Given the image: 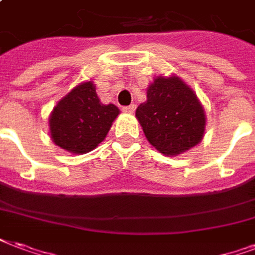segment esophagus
I'll return each instance as SVG.
<instances>
[{
  "instance_id": "obj_1",
  "label": "esophagus",
  "mask_w": 255,
  "mask_h": 255,
  "mask_svg": "<svg viewBox=\"0 0 255 255\" xmlns=\"http://www.w3.org/2000/svg\"><path fill=\"white\" fill-rule=\"evenodd\" d=\"M122 110H124V112H125V113H129V114H131V113H134L135 106H134V105H130V106H125V107H124Z\"/></svg>"
}]
</instances>
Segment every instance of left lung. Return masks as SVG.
Listing matches in <instances>:
<instances>
[{
  "instance_id": "8db88e82",
  "label": "left lung",
  "mask_w": 255,
  "mask_h": 255,
  "mask_svg": "<svg viewBox=\"0 0 255 255\" xmlns=\"http://www.w3.org/2000/svg\"><path fill=\"white\" fill-rule=\"evenodd\" d=\"M135 117L149 143L165 156L195 148L204 137L207 122L198 95L177 75L156 76Z\"/></svg>"
}]
</instances>
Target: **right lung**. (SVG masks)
<instances>
[{
  "label": "right lung",
  "instance_id": "add662e5",
  "mask_svg": "<svg viewBox=\"0 0 255 255\" xmlns=\"http://www.w3.org/2000/svg\"><path fill=\"white\" fill-rule=\"evenodd\" d=\"M120 113L116 105L101 102L94 82H82L53 107L48 120L49 134L67 152L84 154L106 138Z\"/></svg>",
  "mask_w": 255,
  "mask_h": 255
}]
</instances>
